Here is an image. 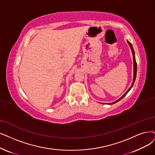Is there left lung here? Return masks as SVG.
I'll return each mask as SVG.
<instances>
[{
	"mask_svg": "<svg viewBox=\"0 0 155 155\" xmlns=\"http://www.w3.org/2000/svg\"><path fill=\"white\" fill-rule=\"evenodd\" d=\"M128 42V45H130V48H131V50H132V54H133V59H134V79H133V83H132V86H130V88L128 90V91L125 93V94L123 95L120 99H118V100L117 101H116V102H113V103H110V104H114V103H116V102H117L118 101H120L121 99H122L123 97H124L127 94V93L130 90V89L132 88V86H133V85H134V82H135V78H136V74H137V62H136V60H135V53H134V49H133V47H132V45H131V43L129 41H127Z\"/></svg>",
	"mask_w": 155,
	"mask_h": 155,
	"instance_id": "8db88e82",
	"label": "left lung"
}]
</instances>
